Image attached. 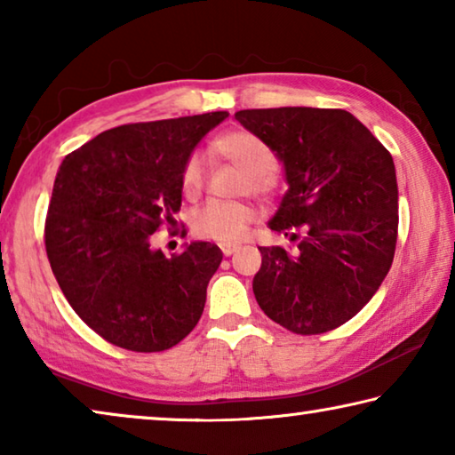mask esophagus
<instances>
[{
  "label": "esophagus",
  "instance_id": "1",
  "mask_svg": "<svg viewBox=\"0 0 455 455\" xmlns=\"http://www.w3.org/2000/svg\"><path fill=\"white\" fill-rule=\"evenodd\" d=\"M220 251H222V255H225V257H230V255H233V252L238 251V244H235V243L220 244Z\"/></svg>",
  "mask_w": 455,
  "mask_h": 455
}]
</instances>
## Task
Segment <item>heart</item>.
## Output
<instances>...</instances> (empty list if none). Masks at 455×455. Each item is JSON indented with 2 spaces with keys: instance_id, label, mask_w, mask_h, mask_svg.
I'll return each instance as SVG.
<instances>
[{
  "instance_id": "b5f03b06",
  "label": "heart",
  "mask_w": 455,
  "mask_h": 455,
  "mask_svg": "<svg viewBox=\"0 0 455 455\" xmlns=\"http://www.w3.org/2000/svg\"><path fill=\"white\" fill-rule=\"evenodd\" d=\"M212 150L227 163L244 171L243 190L267 196L276 188V158L268 144L249 130H230L212 142ZM180 187L187 198H196L204 187V163L198 152H192L180 171ZM255 211L246 203H219L211 200L192 212L190 228L195 236L220 244L238 243L249 235Z\"/></svg>"
}]
</instances>
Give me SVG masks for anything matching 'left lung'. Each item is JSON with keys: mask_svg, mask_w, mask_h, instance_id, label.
I'll return each instance as SVG.
<instances>
[{"mask_svg": "<svg viewBox=\"0 0 455 455\" xmlns=\"http://www.w3.org/2000/svg\"><path fill=\"white\" fill-rule=\"evenodd\" d=\"M235 118L268 144L289 190L268 227L291 241L259 246L252 279L268 319L297 335L341 327L369 303L397 243V180L387 148L347 110L260 108Z\"/></svg>", "mask_w": 455, "mask_h": 455, "instance_id": "8db88e82", "label": "left lung"}]
</instances>
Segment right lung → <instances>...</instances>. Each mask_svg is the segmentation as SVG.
Instances as JSON below:
<instances>
[{
	"label": "right lung",
	"instance_id": "1",
	"mask_svg": "<svg viewBox=\"0 0 455 455\" xmlns=\"http://www.w3.org/2000/svg\"><path fill=\"white\" fill-rule=\"evenodd\" d=\"M227 116L116 126L61 163L45 217V252L68 303L108 343L156 353L196 327L222 252L190 243L168 259L152 249L150 235L176 222L182 166Z\"/></svg>",
	"mask_w": 455,
	"mask_h": 455
}]
</instances>
